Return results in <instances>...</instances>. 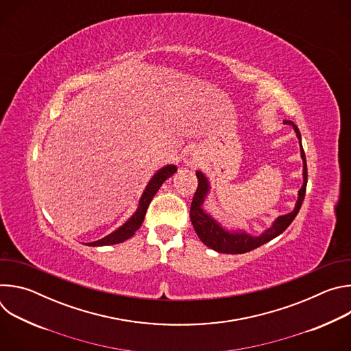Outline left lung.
Returning <instances> with one entry per match:
<instances>
[{
	"label": "left lung",
	"instance_id": "obj_1",
	"mask_svg": "<svg viewBox=\"0 0 351 351\" xmlns=\"http://www.w3.org/2000/svg\"><path fill=\"white\" fill-rule=\"evenodd\" d=\"M286 125H291L294 128V132L300 140V153H302L303 158V176L304 182L302 189L298 190V198L295 207L291 213L279 217L269 229H267L263 234L260 236H250L244 232H228L225 230L215 219H213L208 214H206L202 208L204 198L210 190V184L207 178L197 171V179H198V186L194 193L191 207H190V221L193 223V228L207 247L215 250L218 253H225V254H243L247 252H252V250L265 244L267 241L272 240L274 237L279 236L282 232L287 229V226L293 222L295 215L298 214L300 208H302V204L304 202V195H306V189H307V161H306V154L302 145V134L298 132V128L291 122V121H285Z\"/></svg>",
	"mask_w": 351,
	"mask_h": 351
}]
</instances>
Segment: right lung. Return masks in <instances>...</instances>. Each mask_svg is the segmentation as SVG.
Instances as JSON below:
<instances>
[{
	"label": "right lung",
	"instance_id": "1",
	"mask_svg": "<svg viewBox=\"0 0 351 351\" xmlns=\"http://www.w3.org/2000/svg\"><path fill=\"white\" fill-rule=\"evenodd\" d=\"M175 172H176V167L175 165H167V167L161 168L153 176V179L148 182V184H147V187H145V190H144V193H143V195L140 198L138 208L133 214V217L126 223H123L119 229H117L111 234L106 236L104 239H99L97 241H91V243H86V244L87 245H93V247H95V245H108V244H118V243H122V241L130 239L134 234V232L141 226V223L144 221V217H145V213H147V208H148L149 203H152L153 197L157 194L158 189Z\"/></svg>",
	"mask_w": 351,
	"mask_h": 351
}]
</instances>
